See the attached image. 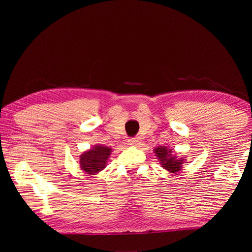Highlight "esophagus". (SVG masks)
Listing matches in <instances>:
<instances>
[{"label":"esophagus","instance_id":"esophagus-1","mask_svg":"<svg viewBox=\"0 0 252 252\" xmlns=\"http://www.w3.org/2000/svg\"><path fill=\"white\" fill-rule=\"evenodd\" d=\"M140 143H141L140 138H133V139H130L128 141V144L130 145V146H138Z\"/></svg>","mask_w":252,"mask_h":252}]
</instances>
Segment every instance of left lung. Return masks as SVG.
I'll list each match as a JSON object with an SVG mask.
<instances>
[{
  "mask_svg": "<svg viewBox=\"0 0 252 252\" xmlns=\"http://www.w3.org/2000/svg\"><path fill=\"white\" fill-rule=\"evenodd\" d=\"M154 151L165 170L172 174L179 173L182 170L185 158H178V156L172 152V149L166 146H158L155 148Z\"/></svg>",
  "mask_w": 252,
  "mask_h": 252,
  "instance_id": "obj_1",
  "label": "left lung"
}]
</instances>
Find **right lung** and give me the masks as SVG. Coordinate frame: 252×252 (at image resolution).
<instances>
[{
    "label": "right lung",
    "instance_id": "add662e5",
    "mask_svg": "<svg viewBox=\"0 0 252 252\" xmlns=\"http://www.w3.org/2000/svg\"><path fill=\"white\" fill-rule=\"evenodd\" d=\"M112 149L103 145H94L80 156V167L87 174H96L103 170L107 164Z\"/></svg>",
    "mask_w": 252,
    "mask_h": 252
}]
</instances>
